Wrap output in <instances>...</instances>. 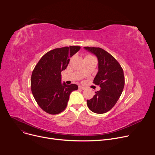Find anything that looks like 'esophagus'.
<instances>
[{"label":"esophagus","instance_id":"obj_1","mask_svg":"<svg viewBox=\"0 0 155 155\" xmlns=\"http://www.w3.org/2000/svg\"><path fill=\"white\" fill-rule=\"evenodd\" d=\"M78 88L80 89V90H85V87H82V86H79V87H78Z\"/></svg>","mask_w":155,"mask_h":155}]
</instances>
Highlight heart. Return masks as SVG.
Returning a JSON list of instances; mask_svg holds the SVG:
<instances>
[{"label":"heart","instance_id":"1","mask_svg":"<svg viewBox=\"0 0 155 155\" xmlns=\"http://www.w3.org/2000/svg\"><path fill=\"white\" fill-rule=\"evenodd\" d=\"M88 57H93V56H92V55H88L87 56L86 58H88Z\"/></svg>","mask_w":155,"mask_h":155}]
</instances>
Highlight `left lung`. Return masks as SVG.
<instances>
[{"label":"left lung","instance_id":"1","mask_svg":"<svg viewBox=\"0 0 155 155\" xmlns=\"http://www.w3.org/2000/svg\"><path fill=\"white\" fill-rule=\"evenodd\" d=\"M84 48L97 58L99 69L93 83L101 87L93 98L87 100V106L94 113H106L114 106L122 93L125 84L123 69L113 56L102 48Z\"/></svg>","mask_w":155,"mask_h":155}]
</instances>
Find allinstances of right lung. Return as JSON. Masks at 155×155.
I'll use <instances>...</instances> for the list:
<instances>
[{"label": "right lung", "mask_w": 155, "mask_h": 155, "mask_svg": "<svg viewBox=\"0 0 155 155\" xmlns=\"http://www.w3.org/2000/svg\"><path fill=\"white\" fill-rule=\"evenodd\" d=\"M80 49V46H71L52 49L41 58L33 70V95L39 106L48 114L61 113L67 107L70 93L78 90L75 84L61 83V72Z\"/></svg>", "instance_id": "add662e5"}]
</instances>
